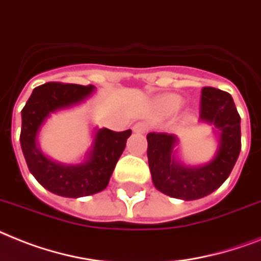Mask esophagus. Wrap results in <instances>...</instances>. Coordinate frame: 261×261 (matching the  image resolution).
<instances>
[{
    "label": "esophagus",
    "instance_id": "34e87169",
    "mask_svg": "<svg viewBox=\"0 0 261 261\" xmlns=\"http://www.w3.org/2000/svg\"><path fill=\"white\" fill-rule=\"evenodd\" d=\"M133 131H134V133H137V134H143V133H146V131H147V123H145V122H139V123L134 124V127H133Z\"/></svg>",
    "mask_w": 261,
    "mask_h": 261
}]
</instances>
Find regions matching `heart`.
I'll return each mask as SVG.
<instances>
[{
    "mask_svg": "<svg viewBox=\"0 0 261 261\" xmlns=\"http://www.w3.org/2000/svg\"><path fill=\"white\" fill-rule=\"evenodd\" d=\"M182 103H184V99L179 95H167V96L162 99V105H164V107L167 111L178 110L182 106Z\"/></svg>",
    "mask_w": 261,
    "mask_h": 261,
    "instance_id": "obj_1",
    "label": "heart"
}]
</instances>
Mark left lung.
Instances as JSON below:
<instances>
[{"instance_id":"left-lung-1","label":"left lung","mask_w":261,"mask_h":261,"mask_svg":"<svg viewBox=\"0 0 261 261\" xmlns=\"http://www.w3.org/2000/svg\"><path fill=\"white\" fill-rule=\"evenodd\" d=\"M200 123L213 126L217 149L211 160L186 165L179 155V139L167 133L147 134V158L152 184L173 198L193 201L209 196L229 177L241 150L240 115L228 92L205 87Z\"/></svg>"}]
</instances>
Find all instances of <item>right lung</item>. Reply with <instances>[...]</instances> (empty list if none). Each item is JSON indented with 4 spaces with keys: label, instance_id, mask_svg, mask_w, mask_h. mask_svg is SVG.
Returning a JSON list of instances; mask_svg holds the SVG:
<instances>
[{
    "label": "right lung",
    "instance_id": "obj_1",
    "mask_svg": "<svg viewBox=\"0 0 261 261\" xmlns=\"http://www.w3.org/2000/svg\"><path fill=\"white\" fill-rule=\"evenodd\" d=\"M95 90V86L45 83L33 90L21 111L20 143L29 171L40 185L57 196L80 198L105 190L131 135V130L115 133L94 127L91 145L72 164L55 161L42 152L40 134L46 120L52 114L88 100Z\"/></svg>",
    "mask_w": 261,
    "mask_h": 261
}]
</instances>
